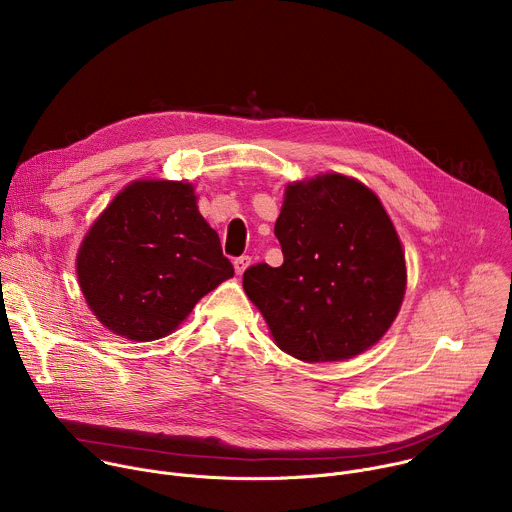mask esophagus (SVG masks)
I'll list each match as a JSON object with an SVG mask.
<instances>
[{"mask_svg":"<svg viewBox=\"0 0 512 512\" xmlns=\"http://www.w3.org/2000/svg\"><path fill=\"white\" fill-rule=\"evenodd\" d=\"M233 265H235V271L241 275V273L251 265V257H249V255H241V257H237V259L233 261Z\"/></svg>","mask_w":512,"mask_h":512,"instance_id":"34e87169","label":"esophagus"}]
</instances>
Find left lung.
<instances>
[{"instance_id": "obj_1", "label": "left lung", "mask_w": 512, "mask_h": 512, "mask_svg": "<svg viewBox=\"0 0 512 512\" xmlns=\"http://www.w3.org/2000/svg\"><path fill=\"white\" fill-rule=\"evenodd\" d=\"M283 263L243 273L277 346L306 362L352 358L393 324L405 294V255L379 198L326 174L289 184L275 223Z\"/></svg>"}]
</instances>
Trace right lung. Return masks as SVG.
I'll return each mask as SVG.
<instances>
[{
  "label": "right lung",
  "mask_w": 512,
  "mask_h": 512,
  "mask_svg": "<svg viewBox=\"0 0 512 512\" xmlns=\"http://www.w3.org/2000/svg\"><path fill=\"white\" fill-rule=\"evenodd\" d=\"M77 273L103 326L148 342L176 330L235 269L200 216L190 184L139 180L87 233Z\"/></svg>",
  "instance_id": "obj_1"
}]
</instances>
